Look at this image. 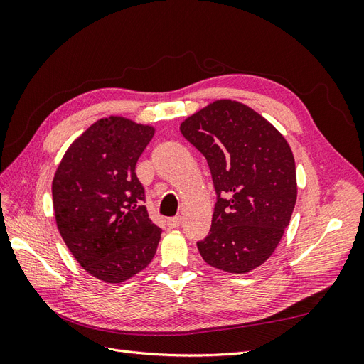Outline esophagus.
Listing matches in <instances>:
<instances>
[{
  "label": "esophagus",
  "mask_w": 364,
  "mask_h": 364,
  "mask_svg": "<svg viewBox=\"0 0 364 364\" xmlns=\"http://www.w3.org/2000/svg\"><path fill=\"white\" fill-rule=\"evenodd\" d=\"M182 223V218L181 217H171L167 220V225L170 229H174V228H179Z\"/></svg>",
  "instance_id": "esophagus-1"
}]
</instances>
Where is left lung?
<instances>
[{
  "instance_id": "8db88e82",
  "label": "left lung",
  "mask_w": 364,
  "mask_h": 364,
  "mask_svg": "<svg viewBox=\"0 0 364 364\" xmlns=\"http://www.w3.org/2000/svg\"><path fill=\"white\" fill-rule=\"evenodd\" d=\"M205 156L217 200L202 258L215 269L247 273L282 238L296 203V167L287 141L266 118L232 100H217L181 124Z\"/></svg>"
}]
</instances>
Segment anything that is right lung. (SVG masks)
Returning a JSON list of instances; mask_svg holds the SVG:
<instances>
[{
    "label": "right lung",
    "mask_w": 364,
    "mask_h": 364,
    "mask_svg": "<svg viewBox=\"0 0 364 364\" xmlns=\"http://www.w3.org/2000/svg\"><path fill=\"white\" fill-rule=\"evenodd\" d=\"M155 129L123 117L98 119L77 138L53 179L59 232L92 277L123 282L144 270L161 238L149 217L136 162Z\"/></svg>",
    "instance_id": "obj_1"
}]
</instances>
